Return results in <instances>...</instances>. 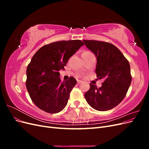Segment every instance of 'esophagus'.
<instances>
[{
    "label": "esophagus",
    "instance_id": "1",
    "mask_svg": "<svg viewBox=\"0 0 149 149\" xmlns=\"http://www.w3.org/2000/svg\"><path fill=\"white\" fill-rule=\"evenodd\" d=\"M83 81H81V80H77V83L79 84H80V83H81Z\"/></svg>",
    "mask_w": 149,
    "mask_h": 149
}]
</instances>
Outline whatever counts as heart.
<instances>
[{
    "label": "heart",
    "instance_id": "heart-1",
    "mask_svg": "<svg viewBox=\"0 0 149 149\" xmlns=\"http://www.w3.org/2000/svg\"><path fill=\"white\" fill-rule=\"evenodd\" d=\"M91 53H90V52H84L83 54H82V55H89V54H91Z\"/></svg>",
    "mask_w": 149,
    "mask_h": 149
}]
</instances>
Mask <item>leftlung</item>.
<instances>
[{
	"label": "left lung",
	"instance_id": "left-lung-1",
	"mask_svg": "<svg viewBox=\"0 0 149 149\" xmlns=\"http://www.w3.org/2000/svg\"><path fill=\"white\" fill-rule=\"evenodd\" d=\"M86 47L96 56V74L104 81L102 86L90 83L84 94L89 106L100 111L114 108L123 100L131 83L128 60L114 45L96 40H83Z\"/></svg>",
	"mask_w": 149,
	"mask_h": 149
}]
</instances>
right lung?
Returning <instances> with one entry per match:
<instances>
[{
	"instance_id": "right-lung-1",
	"label": "right lung",
	"mask_w": 149,
	"mask_h": 149,
	"mask_svg": "<svg viewBox=\"0 0 149 149\" xmlns=\"http://www.w3.org/2000/svg\"><path fill=\"white\" fill-rule=\"evenodd\" d=\"M83 45L79 40L53 42L40 48L31 58L26 68V87L40 109L55 114L66 107L76 80L70 77L62 81L59 71Z\"/></svg>"
}]
</instances>
